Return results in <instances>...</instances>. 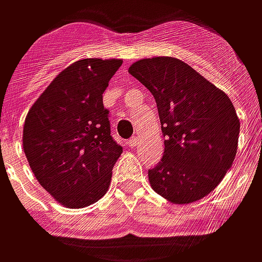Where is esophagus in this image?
Instances as JSON below:
<instances>
[{"instance_id": "esophagus-1", "label": "esophagus", "mask_w": 262, "mask_h": 262, "mask_svg": "<svg viewBox=\"0 0 262 262\" xmlns=\"http://www.w3.org/2000/svg\"><path fill=\"white\" fill-rule=\"evenodd\" d=\"M138 141H140V138H138L137 136H134V137L128 140V146H129V147H137Z\"/></svg>"}]
</instances>
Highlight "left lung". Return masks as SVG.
<instances>
[{
    "label": "left lung",
    "mask_w": 262,
    "mask_h": 262,
    "mask_svg": "<svg viewBox=\"0 0 262 262\" xmlns=\"http://www.w3.org/2000/svg\"><path fill=\"white\" fill-rule=\"evenodd\" d=\"M129 73L155 97L165 150L149 169L151 189L169 202L211 193L234 161L241 122L229 96L176 57L141 59Z\"/></svg>",
    "instance_id": "1"
}]
</instances>
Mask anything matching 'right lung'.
Listing matches in <instances>:
<instances>
[{"instance_id": "1", "label": "right lung", "mask_w": 262, "mask_h": 262, "mask_svg": "<svg viewBox=\"0 0 262 262\" xmlns=\"http://www.w3.org/2000/svg\"><path fill=\"white\" fill-rule=\"evenodd\" d=\"M119 59H84L53 79L28 112L23 150L39 184L63 206L97 202L122 147L112 138L103 93Z\"/></svg>"}]
</instances>
